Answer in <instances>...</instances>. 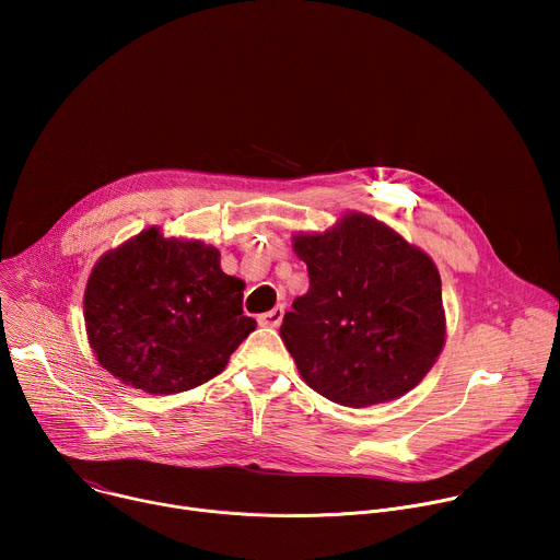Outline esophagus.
I'll use <instances>...</instances> for the list:
<instances>
[{
  "instance_id": "obj_1",
  "label": "esophagus",
  "mask_w": 560,
  "mask_h": 560,
  "mask_svg": "<svg viewBox=\"0 0 560 560\" xmlns=\"http://www.w3.org/2000/svg\"><path fill=\"white\" fill-rule=\"evenodd\" d=\"M283 322V305H277L275 310L259 316V326L264 328H279Z\"/></svg>"
}]
</instances>
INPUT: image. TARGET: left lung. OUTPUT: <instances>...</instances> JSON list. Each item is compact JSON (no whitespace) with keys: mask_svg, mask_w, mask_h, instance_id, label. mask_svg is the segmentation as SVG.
<instances>
[{"mask_svg":"<svg viewBox=\"0 0 560 560\" xmlns=\"http://www.w3.org/2000/svg\"><path fill=\"white\" fill-rule=\"evenodd\" d=\"M294 253L310 288L279 332L303 381L348 408L385 404L419 385L445 343L432 259L365 214L294 236Z\"/></svg>","mask_w":560,"mask_h":560,"instance_id":"left-lung-1","label":"left lung"}]
</instances>
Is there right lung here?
I'll return each mask as SVG.
<instances>
[{
    "instance_id": "right-lung-1",
    "label": "right lung",
    "mask_w": 560,
    "mask_h": 560,
    "mask_svg": "<svg viewBox=\"0 0 560 560\" xmlns=\"http://www.w3.org/2000/svg\"><path fill=\"white\" fill-rule=\"evenodd\" d=\"M219 250L150 228L95 266L84 318L100 363L121 383L177 394L217 376L255 328L244 281Z\"/></svg>"
}]
</instances>
